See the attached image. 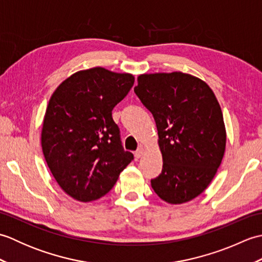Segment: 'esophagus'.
<instances>
[{
  "mask_svg": "<svg viewBox=\"0 0 262 262\" xmlns=\"http://www.w3.org/2000/svg\"><path fill=\"white\" fill-rule=\"evenodd\" d=\"M144 152H145V148H144V146H143V145H141L140 147L137 148V151L135 152V158H137V159L142 158V157H143V154H144Z\"/></svg>",
  "mask_w": 262,
  "mask_h": 262,
  "instance_id": "34e87169",
  "label": "esophagus"
}]
</instances>
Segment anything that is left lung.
<instances>
[{"label":"left lung","instance_id":"1","mask_svg":"<svg viewBox=\"0 0 262 262\" xmlns=\"http://www.w3.org/2000/svg\"><path fill=\"white\" fill-rule=\"evenodd\" d=\"M134 91L151 111L163 159L151 186L164 202H190L209 186L223 160L226 129L221 105L205 81L182 72L141 74Z\"/></svg>","mask_w":262,"mask_h":262}]
</instances>
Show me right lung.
<instances>
[{
    "mask_svg": "<svg viewBox=\"0 0 262 262\" xmlns=\"http://www.w3.org/2000/svg\"><path fill=\"white\" fill-rule=\"evenodd\" d=\"M135 77L103 68L75 72L52 94L41 128L42 153L63 191L82 203L108 193L134 155L121 146L111 116Z\"/></svg>",
    "mask_w": 262,
    "mask_h": 262,
    "instance_id": "1",
    "label": "right lung"
}]
</instances>
